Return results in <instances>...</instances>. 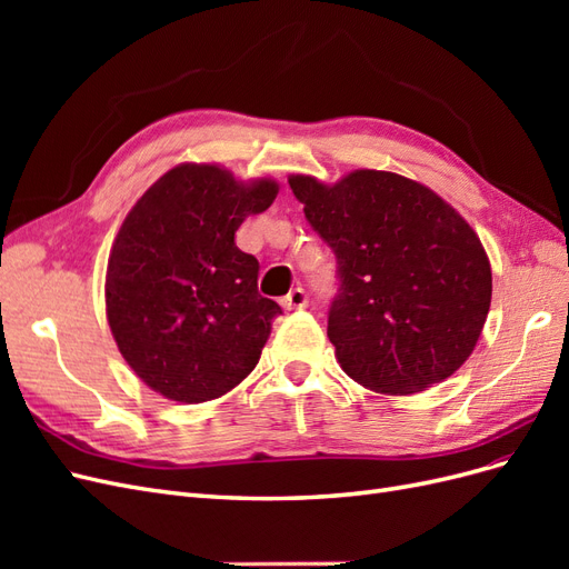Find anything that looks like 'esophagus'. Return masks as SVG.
Masks as SVG:
<instances>
[{
    "label": "esophagus",
    "mask_w": 569,
    "mask_h": 569,
    "mask_svg": "<svg viewBox=\"0 0 569 569\" xmlns=\"http://www.w3.org/2000/svg\"><path fill=\"white\" fill-rule=\"evenodd\" d=\"M280 303H282L284 311H299V308L308 306V295H306L301 287H295L287 297L280 299Z\"/></svg>",
    "instance_id": "1"
}]
</instances>
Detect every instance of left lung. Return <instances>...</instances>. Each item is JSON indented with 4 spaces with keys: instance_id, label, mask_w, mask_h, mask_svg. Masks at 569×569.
<instances>
[{
    "instance_id": "1",
    "label": "left lung",
    "mask_w": 569,
    "mask_h": 569,
    "mask_svg": "<svg viewBox=\"0 0 569 569\" xmlns=\"http://www.w3.org/2000/svg\"><path fill=\"white\" fill-rule=\"evenodd\" d=\"M289 187L337 256L327 337L341 370L396 396L451 377L491 306V266L468 220L387 170H353L335 184L289 176Z\"/></svg>"
}]
</instances>
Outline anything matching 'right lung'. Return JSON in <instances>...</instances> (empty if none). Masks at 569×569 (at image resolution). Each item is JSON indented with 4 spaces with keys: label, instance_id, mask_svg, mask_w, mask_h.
I'll return each instance as SVG.
<instances>
[{
    "label": "right lung",
    "instance_id": "add662e5",
    "mask_svg": "<svg viewBox=\"0 0 569 569\" xmlns=\"http://www.w3.org/2000/svg\"><path fill=\"white\" fill-rule=\"evenodd\" d=\"M278 182L180 163L137 199L107 268V318L126 363L170 401L203 403L256 368L282 308L258 295V261L234 244Z\"/></svg>",
    "mask_w": 569,
    "mask_h": 569
}]
</instances>
